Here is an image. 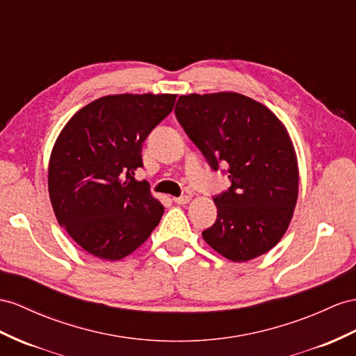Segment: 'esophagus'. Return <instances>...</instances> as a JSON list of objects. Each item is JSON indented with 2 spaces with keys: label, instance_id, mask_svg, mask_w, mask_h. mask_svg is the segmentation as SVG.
<instances>
[{
  "label": "esophagus",
  "instance_id": "obj_1",
  "mask_svg": "<svg viewBox=\"0 0 356 356\" xmlns=\"http://www.w3.org/2000/svg\"><path fill=\"white\" fill-rule=\"evenodd\" d=\"M191 200L189 195H180V197H175V203L177 204H186Z\"/></svg>",
  "mask_w": 356,
  "mask_h": 356
}]
</instances>
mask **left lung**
Segmentation results:
<instances>
[{
  "mask_svg": "<svg viewBox=\"0 0 356 356\" xmlns=\"http://www.w3.org/2000/svg\"><path fill=\"white\" fill-rule=\"evenodd\" d=\"M175 113L211 168L224 163L232 181L213 195L216 221L203 239L232 261L268 252L284 236L298 200V161L284 124L239 93L180 96Z\"/></svg>",
  "mask_w": 356,
  "mask_h": 356,
  "instance_id": "left-lung-1",
  "label": "left lung"
}]
</instances>
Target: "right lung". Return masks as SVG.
I'll return each mask as SVG.
<instances>
[{
    "label": "right lung",
    "instance_id": "obj_1",
    "mask_svg": "<svg viewBox=\"0 0 356 356\" xmlns=\"http://www.w3.org/2000/svg\"><path fill=\"white\" fill-rule=\"evenodd\" d=\"M176 95H114L70 118L54 145L48 189L58 224L81 248L120 260L147 241L163 206L145 180L143 143L171 111Z\"/></svg>",
    "mask_w": 356,
    "mask_h": 356
}]
</instances>
